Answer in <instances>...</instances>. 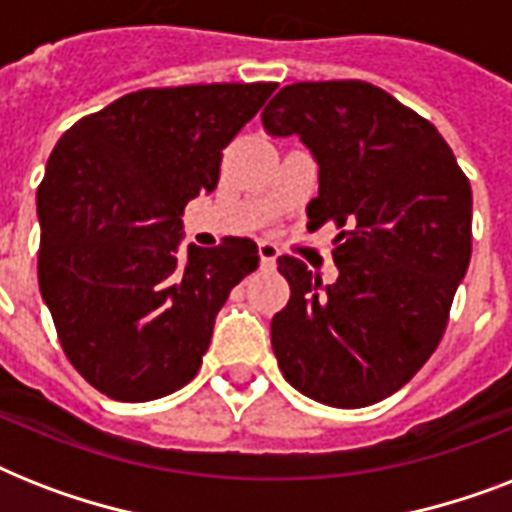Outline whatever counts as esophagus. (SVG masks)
<instances>
[{"mask_svg": "<svg viewBox=\"0 0 512 512\" xmlns=\"http://www.w3.org/2000/svg\"><path fill=\"white\" fill-rule=\"evenodd\" d=\"M257 252H260V265L263 268H273L276 265V257H279V247L271 244V241H260L257 244Z\"/></svg>", "mask_w": 512, "mask_h": 512, "instance_id": "34e87169", "label": "esophagus"}]
</instances>
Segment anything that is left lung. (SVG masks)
I'll list each match as a JSON object with an SVG mask.
<instances>
[{
    "mask_svg": "<svg viewBox=\"0 0 512 512\" xmlns=\"http://www.w3.org/2000/svg\"><path fill=\"white\" fill-rule=\"evenodd\" d=\"M263 127L297 135L319 164L308 228H340L332 284L279 257L292 292L271 321L281 374L319 404H377L444 337L473 249L468 177L428 119L358 79L281 87Z\"/></svg>",
    "mask_w": 512,
    "mask_h": 512,
    "instance_id": "left-lung-1",
    "label": "left lung"
}]
</instances>
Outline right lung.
<instances>
[{
  "label": "right lung",
  "mask_w": 512,
  "mask_h": 512,
  "mask_svg": "<svg viewBox=\"0 0 512 512\" xmlns=\"http://www.w3.org/2000/svg\"><path fill=\"white\" fill-rule=\"evenodd\" d=\"M273 82L138 90L66 130L36 191L39 289L92 388L154 401L196 377L217 311L260 263L252 239L180 252L183 209Z\"/></svg>",
  "instance_id": "obj_1"
}]
</instances>
